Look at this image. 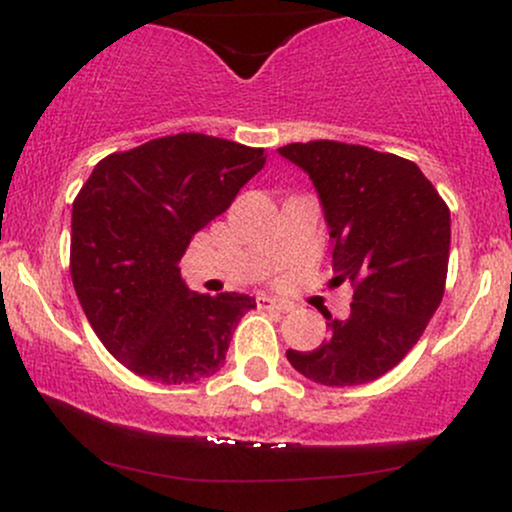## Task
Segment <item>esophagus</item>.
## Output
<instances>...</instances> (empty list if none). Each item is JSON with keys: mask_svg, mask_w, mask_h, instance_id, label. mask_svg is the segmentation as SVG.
Here are the masks:
<instances>
[{"mask_svg": "<svg viewBox=\"0 0 512 512\" xmlns=\"http://www.w3.org/2000/svg\"><path fill=\"white\" fill-rule=\"evenodd\" d=\"M257 308L272 310V313H289L293 305L289 301H281V298L272 296H257Z\"/></svg>", "mask_w": 512, "mask_h": 512, "instance_id": "34e87169", "label": "esophagus"}]
</instances>
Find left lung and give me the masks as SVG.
I'll list each match as a JSON object with an SVG mask.
<instances>
[{
	"label": "left lung",
	"mask_w": 512,
	"mask_h": 512,
	"mask_svg": "<svg viewBox=\"0 0 512 512\" xmlns=\"http://www.w3.org/2000/svg\"><path fill=\"white\" fill-rule=\"evenodd\" d=\"M279 154L313 180L332 238L334 279L354 286L346 320L330 313V337L313 351H286L308 380L366 385L419 342L445 293L450 209L407 158L361 144L317 139Z\"/></svg>",
	"instance_id": "left-lung-1"
}]
</instances>
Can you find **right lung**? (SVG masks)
I'll list each match as a JSON object with an SVG mask.
<instances>
[{"label": "right lung", "instance_id": "add662e5", "mask_svg": "<svg viewBox=\"0 0 512 512\" xmlns=\"http://www.w3.org/2000/svg\"><path fill=\"white\" fill-rule=\"evenodd\" d=\"M264 163V149L182 132L115 151L88 175L69 272L93 332L132 373L187 385L223 366L255 298L187 291L178 262Z\"/></svg>", "mask_w": 512, "mask_h": 512}]
</instances>
